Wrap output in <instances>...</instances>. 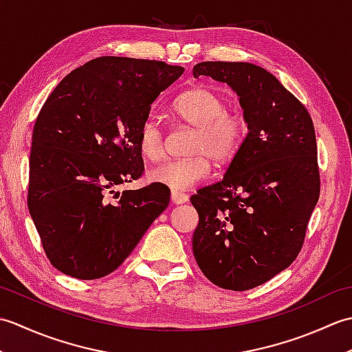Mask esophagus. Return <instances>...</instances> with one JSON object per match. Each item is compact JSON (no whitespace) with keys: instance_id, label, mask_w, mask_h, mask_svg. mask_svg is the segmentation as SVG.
Listing matches in <instances>:
<instances>
[{"instance_id":"1","label":"esophagus","mask_w":352,"mask_h":352,"mask_svg":"<svg viewBox=\"0 0 352 352\" xmlns=\"http://www.w3.org/2000/svg\"><path fill=\"white\" fill-rule=\"evenodd\" d=\"M170 201L174 204H184V203H188V201H189V197L186 195V193H182V192H172L170 193Z\"/></svg>"}]
</instances>
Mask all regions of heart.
I'll return each instance as SVG.
<instances>
[{
    "mask_svg": "<svg viewBox=\"0 0 352 352\" xmlns=\"http://www.w3.org/2000/svg\"><path fill=\"white\" fill-rule=\"evenodd\" d=\"M172 115L192 126L193 136L188 148L190 157L164 162L148 170L149 183L163 186L174 192L188 190L207 178L210 160L222 164L231 160L246 133L242 116L228 113L227 100L212 87L199 86L184 92L172 106ZM138 148L148 162H157L163 155V133L151 119L140 125Z\"/></svg>",
    "mask_w": 352,
    "mask_h": 352,
    "instance_id": "obj_1",
    "label": "heart"
}]
</instances>
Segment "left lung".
Instances as JSON below:
<instances>
[{"instance_id":"obj_1","label":"left lung","mask_w":352,"mask_h":352,"mask_svg":"<svg viewBox=\"0 0 352 352\" xmlns=\"http://www.w3.org/2000/svg\"><path fill=\"white\" fill-rule=\"evenodd\" d=\"M227 83L248 134L221 182L190 198L199 222L192 248L216 286L248 290L296 258L319 198L316 136L309 111L271 72L245 62H203L193 77Z\"/></svg>"}]
</instances>
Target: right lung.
Here are the masks:
<instances>
[{
	"instance_id": "obj_1",
	"label": "right lung",
	"mask_w": 352,
	"mask_h": 352,
	"mask_svg": "<svg viewBox=\"0 0 352 352\" xmlns=\"http://www.w3.org/2000/svg\"><path fill=\"white\" fill-rule=\"evenodd\" d=\"M183 71L98 57L68 74L45 101L32 139L28 210L60 272L78 280L113 272L166 210L170 190L159 184L110 195L142 175L139 129Z\"/></svg>"
}]
</instances>
